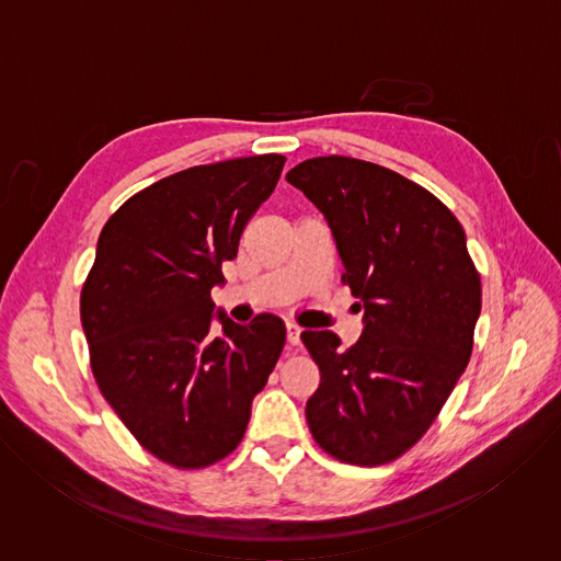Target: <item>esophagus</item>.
I'll list each match as a JSON object with an SVG mask.
<instances>
[{"label": "esophagus", "mask_w": 561, "mask_h": 561, "mask_svg": "<svg viewBox=\"0 0 561 561\" xmlns=\"http://www.w3.org/2000/svg\"><path fill=\"white\" fill-rule=\"evenodd\" d=\"M299 327L297 324H286V340H288V346H299Z\"/></svg>", "instance_id": "34e87169"}]
</instances>
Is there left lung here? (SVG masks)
Returning <instances> with one entry per match:
<instances>
[{"instance_id": "left-lung-1", "label": "left lung", "mask_w": 561, "mask_h": 561, "mask_svg": "<svg viewBox=\"0 0 561 561\" xmlns=\"http://www.w3.org/2000/svg\"><path fill=\"white\" fill-rule=\"evenodd\" d=\"M286 180L324 213L364 308L346 351L331 331L301 333L322 375L308 428L340 461L388 463L431 428L472 353L482 282L463 228L433 193L364 159L312 157Z\"/></svg>"}]
</instances>
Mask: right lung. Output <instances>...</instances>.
Returning <instances> with one entry per match:
<instances>
[{
	"label": "right lung",
	"instance_id": "obj_1",
	"mask_svg": "<svg viewBox=\"0 0 561 561\" xmlns=\"http://www.w3.org/2000/svg\"><path fill=\"white\" fill-rule=\"evenodd\" d=\"M277 152L193 167L124 202L98 239L79 297L95 381L133 437L175 468H204L242 442L286 329L262 312L234 324L210 290L271 197Z\"/></svg>",
	"mask_w": 561,
	"mask_h": 561
}]
</instances>
